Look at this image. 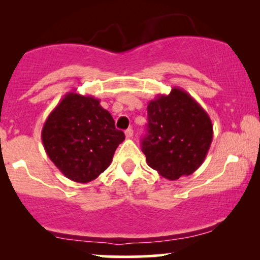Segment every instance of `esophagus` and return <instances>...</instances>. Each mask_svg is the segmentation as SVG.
<instances>
[{
  "label": "esophagus",
  "mask_w": 260,
  "mask_h": 260,
  "mask_svg": "<svg viewBox=\"0 0 260 260\" xmlns=\"http://www.w3.org/2000/svg\"><path fill=\"white\" fill-rule=\"evenodd\" d=\"M125 136L126 138H131L134 136V130L133 129H127L125 130Z\"/></svg>",
  "instance_id": "obj_1"
}]
</instances>
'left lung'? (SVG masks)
Here are the masks:
<instances>
[{
  "label": "left lung",
  "instance_id": "obj_1",
  "mask_svg": "<svg viewBox=\"0 0 260 260\" xmlns=\"http://www.w3.org/2000/svg\"><path fill=\"white\" fill-rule=\"evenodd\" d=\"M147 131L142 151L148 166L172 181L193 174L205 161L213 140L208 113L179 87L149 103Z\"/></svg>",
  "mask_w": 260,
  "mask_h": 260
}]
</instances>
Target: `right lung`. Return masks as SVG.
<instances>
[{"instance_id":"right-lung-1","label":"right lung","mask_w":260,"mask_h":260,"mask_svg":"<svg viewBox=\"0 0 260 260\" xmlns=\"http://www.w3.org/2000/svg\"><path fill=\"white\" fill-rule=\"evenodd\" d=\"M99 99L70 92L49 113L41 131L48 157L67 179L87 183L112 162L125 140Z\"/></svg>"}]
</instances>
